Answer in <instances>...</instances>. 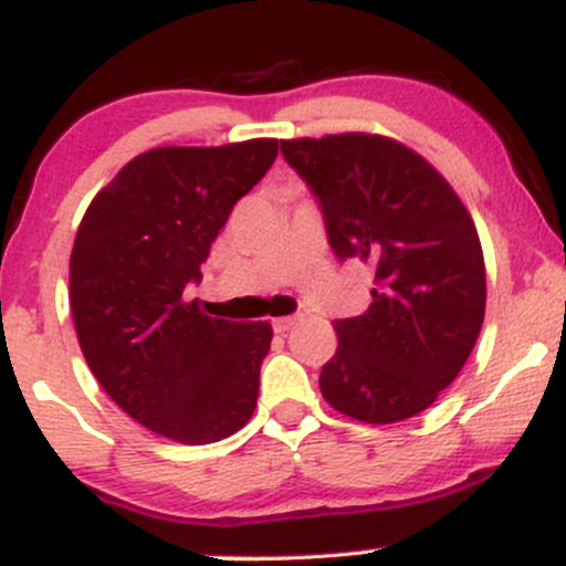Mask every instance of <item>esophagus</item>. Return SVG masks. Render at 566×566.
Listing matches in <instances>:
<instances>
[{"mask_svg":"<svg viewBox=\"0 0 566 566\" xmlns=\"http://www.w3.org/2000/svg\"><path fill=\"white\" fill-rule=\"evenodd\" d=\"M295 324H297V316H279V319L271 322V327H274V333L284 335V333H290V329L295 327Z\"/></svg>","mask_w":566,"mask_h":566,"instance_id":"1","label":"esophagus"}]
</instances>
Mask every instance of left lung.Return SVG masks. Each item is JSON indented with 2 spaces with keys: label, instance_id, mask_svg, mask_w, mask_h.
<instances>
[{
  "label": "left lung",
  "instance_id": "8db88e82",
  "mask_svg": "<svg viewBox=\"0 0 566 566\" xmlns=\"http://www.w3.org/2000/svg\"><path fill=\"white\" fill-rule=\"evenodd\" d=\"M322 201L337 258L373 265V303L337 319L322 367L329 407L386 426L423 412L482 333L484 252L471 212L426 157L375 133L279 140Z\"/></svg>",
  "mask_w": 566,
  "mask_h": 566
}]
</instances>
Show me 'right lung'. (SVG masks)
Masks as SVG:
<instances>
[{"mask_svg":"<svg viewBox=\"0 0 566 566\" xmlns=\"http://www.w3.org/2000/svg\"><path fill=\"white\" fill-rule=\"evenodd\" d=\"M276 151V138L151 148L95 193L76 231L69 301L84 359L165 439L212 444L255 412L271 324L207 316L184 290Z\"/></svg>","mask_w":566,"mask_h":566,"instance_id":"obj_1","label":"right lung"}]
</instances>
